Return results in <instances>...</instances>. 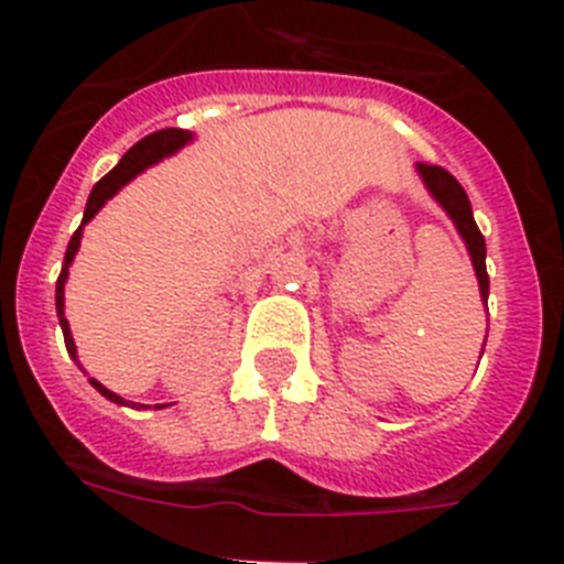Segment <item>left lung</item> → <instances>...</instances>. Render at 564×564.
Segmentation results:
<instances>
[{"label": "left lung", "mask_w": 564, "mask_h": 564, "mask_svg": "<svg viewBox=\"0 0 564 564\" xmlns=\"http://www.w3.org/2000/svg\"><path fill=\"white\" fill-rule=\"evenodd\" d=\"M415 171H419L421 182H424V187L430 191V196L438 202L441 210H444L446 216L453 219L458 236L464 238V245H466V250H469V258H471V267H475V278H478L480 301H484V306H486V303H489V275H486V241H484V236H480L478 225H475V216H471L469 196H466V191L460 187V182L455 180L449 171L438 169V165H427V162H419V165H415ZM480 357H484V351H480Z\"/></svg>", "instance_id": "obj_1"}]
</instances>
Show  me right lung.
<instances>
[{
    "label": "right lung",
    "mask_w": 564,
    "mask_h": 564,
    "mask_svg": "<svg viewBox=\"0 0 564 564\" xmlns=\"http://www.w3.org/2000/svg\"><path fill=\"white\" fill-rule=\"evenodd\" d=\"M191 140H194V131H187V129H162V131H154V134L143 137L140 143H134L129 151H126L123 160H120L118 165H115V169H111L109 174H106L104 180H100L98 185L93 187V194H89V202H86V210H84V221H80V227L75 230V236L69 238L67 256H64V267H61L58 283H55V312H58L61 332H64V343H67L69 357L75 359V365H78L80 370H84V365L78 362V348H75L73 332H69V323H67V317H64V283H67L69 267H73V261H75V252H78V247H80V238H84V225H89V221L98 216L100 207H104L106 202L111 199V196L118 194L120 187L129 185V182L134 180L137 174H143L145 169L156 165L160 160H165V156H171V154H176L180 149H185ZM84 373H86V370H84ZM89 384H93V388L98 390L100 395H106L109 402L123 404V408H134V410L145 408V404L126 402L123 395L111 393V390L104 388L98 379L89 377ZM160 408H169V404H156V410H160Z\"/></svg>",
    "instance_id": "add662e5"
}]
</instances>
